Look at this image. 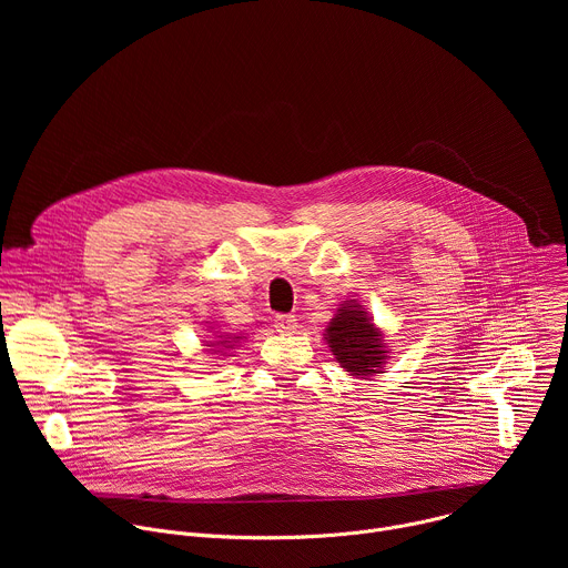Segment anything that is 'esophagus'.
I'll use <instances>...</instances> for the list:
<instances>
[{
    "mask_svg": "<svg viewBox=\"0 0 568 568\" xmlns=\"http://www.w3.org/2000/svg\"><path fill=\"white\" fill-rule=\"evenodd\" d=\"M274 323H276L278 333H294L296 326H298V318L294 314H278L274 318Z\"/></svg>",
    "mask_w": 568,
    "mask_h": 568,
    "instance_id": "obj_1",
    "label": "esophagus"
}]
</instances>
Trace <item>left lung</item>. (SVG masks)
<instances>
[{"label": "left lung", "instance_id": "8db88e82", "mask_svg": "<svg viewBox=\"0 0 568 568\" xmlns=\"http://www.w3.org/2000/svg\"><path fill=\"white\" fill-rule=\"evenodd\" d=\"M328 344L335 359L351 375L377 373L384 364L382 335L366 316L362 305H344L328 326Z\"/></svg>", "mask_w": 568, "mask_h": 568}]
</instances>
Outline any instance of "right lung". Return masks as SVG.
<instances>
[{"instance_id":"obj_1","label":"right lung","mask_w":568,"mask_h":568,"mask_svg":"<svg viewBox=\"0 0 568 568\" xmlns=\"http://www.w3.org/2000/svg\"><path fill=\"white\" fill-rule=\"evenodd\" d=\"M226 339H229V335H226ZM226 339H224V342H217V344H226ZM233 339H237V337H233ZM226 346H231V344H226Z\"/></svg>"}]
</instances>
